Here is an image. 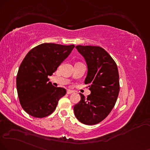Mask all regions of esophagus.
I'll list each match as a JSON object with an SVG mask.
<instances>
[{"instance_id": "esophagus-1", "label": "esophagus", "mask_w": 150, "mask_h": 150, "mask_svg": "<svg viewBox=\"0 0 150 150\" xmlns=\"http://www.w3.org/2000/svg\"><path fill=\"white\" fill-rule=\"evenodd\" d=\"M74 91L73 90H67V93L68 94V95H70V94L73 93Z\"/></svg>"}]
</instances>
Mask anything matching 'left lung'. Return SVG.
<instances>
[{
  "label": "left lung",
  "mask_w": 150,
  "mask_h": 150,
  "mask_svg": "<svg viewBox=\"0 0 150 150\" xmlns=\"http://www.w3.org/2000/svg\"><path fill=\"white\" fill-rule=\"evenodd\" d=\"M88 67L85 84L89 85L90 95L80 93L81 101L74 106L76 117L87 125L98 124L112 110L120 92L117 64L107 51L96 46L76 47Z\"/></svg>",
  "instance_id": "8db88e82"
}]
</instances>
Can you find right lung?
<instances>
[{
	"label": "right lung",
	"mask_w": 150,
	"mask_h": 150,
	"mask_svg": "<svg viewBox=\"0 0 150 150\" xmlns=\"http://www.w3.org/2000/svg\"><path fill=\"white\" fill-rule=\"evenodd\" d=\"M75 46L44 43L31 49L20 64L16 89L22 108L35 117H44L54 111L66 94L48 79L69 56Z\"/></svg>",
	"instance_id": "1"
}]
</instances>
